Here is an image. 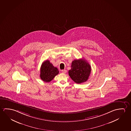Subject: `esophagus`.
Wrapping results in <instances>:
<instances>
[{
    "label": "esophagus",
    "instance_id": "obj_1",
    "mask_svg": "<svg viewBox=\"0 0 131 131\" xmlns=\"http://www.w3.org/2000/svg\"><path fill=\"white\" fill-rule=\"evenodd\" d=\"M62 73H66L67 72V71L66 70H62Z\"/></svg>",
    "mask_w": 131,
    "mask_h": 131
}]
</instances>
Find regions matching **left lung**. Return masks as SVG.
I'll use <instances>...</instances> for the list:
<instances>
[{"instance_id":"obj_1","label":"left lung","mask_w":131,"mask_h":131,"mask_svg":"<svg viewBox=\"0 0 131 131\" xmlns=\"http://www.w3.org/2000/svg\"><path fill=\"white\" fill-rule=\"evenodd\" d=\"M69 74L76 83L81 84L87 81L90 75L91 69L90 65L84 59L73 61Z\"/></svg>"}]
</instances>
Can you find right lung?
I'll list each match as a JSON object with an SVG mask.
<instances>
[{
	"label": "right lung",
	"mask_w": 131,
	"mask_h": 131,
	"mask_svg": "<svg viewBox=\"0 0 131 131\" xmlns=\"http://www.w3.org/2000/svg\"><path fill=\"white\" fill-rule=\"evenodd\" d=\"M58 73V69L54 67L49 60H46L42 63L40 69V78L43 81H51Z\"/></svg>",
	"instance_id": "right-lung-1"
}]
</instances>
